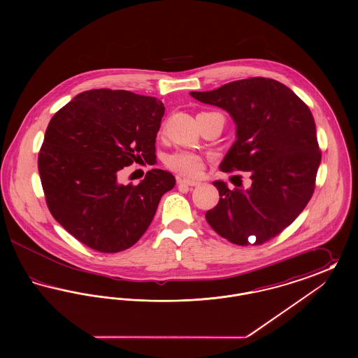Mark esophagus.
Masks as SVG:
<instances>
[{
  "label": "esophagus",
  "instance_id": "34e87169",
  "mask_svg": "<svg viewBox=\"0 0 358 358\" xmlns=\"http://www.w3.org/2000/svg\"><path fill=\"white\" fill-rule=\"evenodd\" d=\"M177 182H178V185H187V187H197V185H200V182L199 181H196V180H189V178H177Z\"/></svg>",
  "mask_w": 358,
  "mask_h": 358
}]
</instances>
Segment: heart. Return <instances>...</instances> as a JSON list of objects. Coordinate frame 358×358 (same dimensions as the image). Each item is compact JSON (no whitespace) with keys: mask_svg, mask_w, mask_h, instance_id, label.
Returning <instances> with one entry per match:
<instances>
[{"mask_svg":"<svg viewBox=\"0 0 358 358\" xmlns=\"http://www.w3.org/2000/svg\"><path fill=\"white\" fill-rule=\"evenodd\" d=\"M166 165L171 171L193 176L197 174L203 168V158L199 154L187 150H178L166 157Z\"/></svg>","mask_w":358,"mask_h":358,"instance_id":"obj_1","label":"heart"}]
</instances>
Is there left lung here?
I'll return each mask as SVG.
<instances>
[{
  "label": "left lung",
  "mask_w": 358,
  "mask_h": 358,
  "mask_svg": "<svg viewBox=\"0 0 358 358\" xmlns=\"http://www.w3.org/2000/svg\"><path fill=\"white\" fill-rule=\"evenodd\" d=\"M225 110L236 124V141L220 171H250L248 189L215 181L220 200L205 213L222 238L238 245H259L279 235L310 201L321 164L315 122L289 87L251 78L217 90L190 92Z\"/></svg>",
  "instance_id": "1"
}]
</instances>
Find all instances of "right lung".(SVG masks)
Segmentation results:
<instances>
[{
    "label": "right lung",
    "instance_id": "add662e5",
    "mask_svg": "<svg viewBox=\"0 0 358 358\" xmlns=\"http://www.w3.org/2000/svg\"><path fill=\"white\" fill-rule=\"evenodd\" d=\"M165 107L124 90H90L52 118L38 153V173L52 216L87 247L120 252L153 222L161 197L176 185L169 171H148L123 185L120 171L152 162Z\"/></svg>",
    "mask_w": 358,
    "mask_h": 358
}]
</instances>
